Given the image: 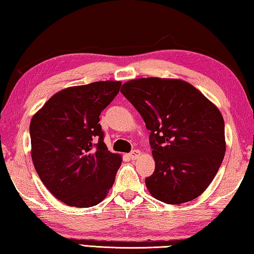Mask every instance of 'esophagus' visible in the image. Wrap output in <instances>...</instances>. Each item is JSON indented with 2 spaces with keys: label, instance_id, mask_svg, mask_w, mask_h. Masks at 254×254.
Returning a JSON list of instances; mask_svg holds the SVG:
<instances>
[{
  "label": "esophagus",
  "instance_id": "1",
  "mask_svg": "<svg viewBox=\"0 0 254 254\" xmlns=\"http://www.w3.org/2000/svg\"><path fill=\"white\" fill-rule=\"evenodd\" d=\"M140 156V151H138V149H134V151H131L129 153V157L131 160H136L138 159V157Z\"/></svg>",
  "mask_w": 254,
  "mask_h": 254
}]
</instances>
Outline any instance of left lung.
<instances>
[{
	"instance_id": "1",
	"label": "left lung",
	"mask_w": 254,
	"mask_h": 254,
	"mask_svg": "<svg viewBox=\"0 0 254 254\" xmlns=\"http://www.w3.org/2000/svg\"><path fill=\"white\" fill-rule=\"evenodd\" d=\"M151 130L155 171L145 179L157 200L191 201L213 181L225 155V125L213 102L176 78H136L120 90Z\"/></svg>"
}]
</instances>
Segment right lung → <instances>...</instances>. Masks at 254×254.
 Instances as JSON below:
<instances>
[{
    "label": "right lung",
    "mask_w": 254,
    "mask_h": 254,
    "mask_svg": "<svg viewBox=\"0 0 254 254\" xmlns=\"http://www.w3.org/2000/svg\"><path fill=\"white\" fill-rule=\"evenodd\" d=\"M120 86V81L70 86L33 115V165L46 188L66 205H98L114 185L122 156L108 151L99 116Z\"/></svg>",
    "instance_id": "obj_1"
}]
</instances>
